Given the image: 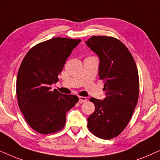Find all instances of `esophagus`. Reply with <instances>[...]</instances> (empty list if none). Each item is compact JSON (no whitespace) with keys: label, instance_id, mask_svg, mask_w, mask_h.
<instances>
[{"label":"esophagus","instance_id":"obj_1","mask_svg":"<svg viewBox=\"0 0 160 160\" xmlns=\"http://www.w3.org/2000/svg\"><path fill=\"white\" fill-rule=\"evenodd\" d=\"M87 101V98L85 97H79V103H83Z\"/></svg>","mask_w":160,"mask_h":160}]
</instances>
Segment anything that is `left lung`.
<instances>
[{
	"label": "left lung",
	"instance_id": "1",
	"mask_svg": "<svg viewBox=\"0 0 160 160\" xmlns=\"http://www.w3.org/2000/svg\"><path fill=\"white\" fill-rule=\"evenodd\" d=\"M99 58V76L105 82L103 100L91 98L95 111L88 118L93 135L110 140L127 126L137 105L139 77L132 55L121 41L111 37L93 36L86 42Z\"/></svg>",
	"mask_w": 160,
	"mask_h": 160
}]
</instances>
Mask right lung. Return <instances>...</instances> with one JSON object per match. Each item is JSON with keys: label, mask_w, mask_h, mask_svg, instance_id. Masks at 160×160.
Wrapping results in <instances>:
<instances>
[{"label": "right lung", "mask_w": 160, "mask_h": 160, "mask_svg": "<svg viewBox=\"0 0 160 160\" xmlns=\"http://www.w3.org/2000/svg\"><path fill=\"white\" fill-rule=\"evenodd\" d=\"M80 39L55 37L30 50L21 63L17 78L16 93L20 111L28 125L48 135L64 127L67 112L78 102L75 95H66L50 86Z\"/></svg>", "instance_id": "right-lung-1"}]
</instances>
